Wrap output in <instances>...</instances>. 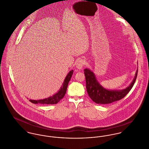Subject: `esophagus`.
<instances>
[{"label": "esophagus", "mask_w": 149, "mask_h": 149, "mask_svg": "<svg viewBox=\"0 0 149 149\" xmlns=\"http://www.w3.org/2000/svg\"><path fill=\"white\" fill-rule=\"evenodd\" d=\"M84 64H85V61L84 59H79L78 61V62L77 63V65H76L77 69H79V70L82 69L83 66L84 65Z\"/></svg>", "instance_id": "1"}]
</instances>
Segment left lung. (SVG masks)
Wrapping results in <instances>:
<instances>
[{"label": "left lung", "mask_w": 149, "mask_h": 149, "mask_svg": "<svg viewBox=\"0 0 149 149\" xmlns=\"http://www.w3.org/2000/svg\"><path fill=\"white\" fill-rule=\"evenodd\" d=\"M84 72L86 77L87 91L92 100L96 104H107L121 100L129 93L136 80L138 69L133 80L127 87L123 90H108L103 87L90 69H84Z\"/></svg>", "instance_id": "1"}]
</instances>
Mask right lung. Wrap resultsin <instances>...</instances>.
<instances>
[{
  "mask_svg": "<svg viewBox=\"0 0 149 149\" xmlns=\"http://www.w3.org/2000/svg\"><path fill=\"white\" fill-rule=\"evenodd\" d=\"M73 71H74L73 70H71V71H69V73L68 74V75H66L64 80L63 83H62L61 87L56 93H55L52 96H50L47 98H45L44 99H40L37 100L30 99L29 101L34 104L40 103L42 104H54L58 103L64 97L66 92L69 81L71 79L72 75L73 74Z\"/></svg>",
  "mask_w": 149,
  "mask_h": 149,
  "instance_id": "obj_1",
  "label": "right lung"
}]
</instances>
